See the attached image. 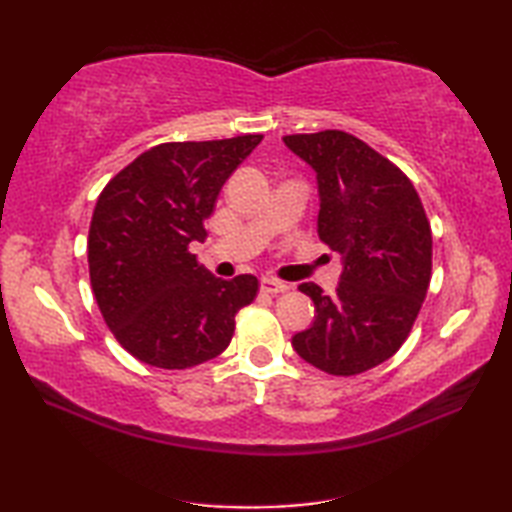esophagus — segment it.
I'll return each instance as SVG.
<instances>
[{
  "mask_svg": "<svg viewBox=\"0 0 512 512\" xmlns=\"http://www.w3.org/2000/svg\"><path fill=\"white\" fill-rule=\"evenodd\" d=\"M259 288H262L264 292H270V295H277V292L288 290V284L286 281L275 279V277H262L259 279Z\"/></svg>",
  "mask_w": 512,
  "mask_h": 512,
  "instance_id": "1",
  "label": "esophagus"
}]
</instances>
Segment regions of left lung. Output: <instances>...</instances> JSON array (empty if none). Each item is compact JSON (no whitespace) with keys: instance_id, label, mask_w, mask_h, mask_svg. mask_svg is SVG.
Here are the masks:
<instances>
[{"instance_id":"obj_1","label":"left lung","mask_w":512,"mask_h":512,"mask_svg":"<svg viewBox=\"0 0 512 512\" xmlns=\"http://www.w3.org/2000/svg\"><path fill=\"white\" fill-rule=\"evenodd\" d=\"M284 143L317 173V231L343 266L332 297L312 281L299 286L314 321L292 347L321 372H367L398 352L427 297V213L405 173L352 134L325 129Z\"/></svg>"}]
</instances>
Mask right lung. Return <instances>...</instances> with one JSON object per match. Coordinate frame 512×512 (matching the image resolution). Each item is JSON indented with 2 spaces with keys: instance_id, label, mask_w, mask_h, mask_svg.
I'll return each instance as SVG.
<instances>
[{
  "instance_id": "add662e5",
  "label": "right lung",
  "mask_w": 512,
  "mask_h": 512,
  "mask_svg": "<svg viewBox=\"0 0 512 512\" xmlns=\"http://www.w3.org/2000/svg\"><path fill=\"white\" fill-rule=\"evenodd\" d=\"M262 134L162 143L107 182L88 237L90 281L107 328L138 361L187 369L220 356L257 277L220 279L189 250L217 195Z\"/></svg>"
}]
</instances>
